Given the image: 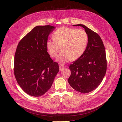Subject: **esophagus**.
<instances>
[{
	"instance_id": "1",
	"label": "esophagus",
	"mask_w": 122,
	"mask_h": 122,
	"mask_svg": "<svg viewBox=\"0 0 122 122\" xmlns=\"http://www.w3.org/2000/svg\"><path fill=\"white\" fill-rule=\"evenodd\" d=\"M59 67H60V71H61V70L63 69V68H64V66L62 65H60V66H59Z\"/></svg>"
}]
</instances>
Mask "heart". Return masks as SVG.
<instances>
[{"mask_svg":"<svg viewBox=\"0 0 122 122\" xmlns=\"http://www.w3.org/2000/svg\"><path fill=\"white\" fill-rule=\"evenodd\" d=\"M53 37L47 41V50L51 56L55 57L61 47L62 52L57 58L61 63L80 58L86 50L88 40V35L83 29L68 27L57 29Z\"/></svg>","mask_w":122,"mask_h":122,"instance_id":"1","label":"heart"}]
</instances>
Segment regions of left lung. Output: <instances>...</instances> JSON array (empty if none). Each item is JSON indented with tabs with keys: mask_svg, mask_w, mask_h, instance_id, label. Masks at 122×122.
Instances as JSON below:
<instances>
[{
	"mask_svg": "<svg viewBox=\"0 0 122 122\" xmlns=\"http://www.w3.org/2000/svg\"><path fill=\"white\" fill-rule=\"evenodd\" d=\"M73 26L84 28L88 40L83 55L69 66L71 74L68 82L76 91L87 93L99 86L105 75L107 61L105 47L96 32L83 24Z\"/></svg>",
	"mask_w": 122,
	"mask_h": 122,
	"instance_id": "1",
	"label": "left lung"
}]
</instances>
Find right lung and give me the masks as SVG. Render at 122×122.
Wrapping results in <instances>:
<instances>
[{"label": "right lung", "instance_id": "obj_1", "mask_svg": "<svg viewBox=\"0 0 122 122\" xmlns=\"http://www.w3.org/2000/svg\"><path fill=\"white\" fill-rule=\"evenodd\" d=\"M55 27L37 26L19 42L14 58V75L26 93L40 97L50 89L59 71L58 65L47 52L46 42Z\"/></svg>", "mask_w": 122, "mask_h": 122}]
</instances>
